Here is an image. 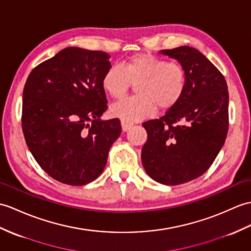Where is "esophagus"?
<instances>
[{
	"mask_svg": "<svg viewBox=\"0 0 251 251\" xmlns=\"http://www.w3.org/2000/svg\"><path fill=\"white\" fill-rule=\"evenodd\" d=\"M122 129H123V131H127L129 130L130 128L133 126L132 123H129V122H125V121H122Z\"/></svg>",
	"mask_w": 251,
	"mask_h": 251,
	"instance_id": "obj_1",
	"label": "esophagus"
}]
</instances>
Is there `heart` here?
I'll use <instances>...</instances> for the list:
<instances>
[{
    "label": "heart",
    "instance_id": "1",
    "mask_svg": "<svg viewBox=\"0 0 251 251\" xmlns=\"http://www.w3.org/2000/svg\"><path fill=\"white\" fill-rule=\"evenodd\" d=\"M131 84H136L135 96L114 103L110 113L125 122H135L152 116L157 107L173 108L183 97L187 75L178 63L168 62L150 53H137L120 66H110L104 72L101 85L115 98H123Z\"/></svg>",
    "mask_w": 251,
    "mask_h": 251
}]
</instances>
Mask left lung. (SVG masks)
I'll return each mask as SVG.
<instances>
[{"instance_id": "left-lung-1", "label": "left lung", "mask_w": 251, "mask_h": 251, "mask_svg": "<svg viewBox=\"0 0 251 251\" xmlns=\"http://www.w3.org/2000/svg\"><path fill=\"white\" fill-rule=\"evenodd\" d=\"M187 75L183 97L165 115L144 122L148 132L142 165L156 182L179 185L212 166L229 129V93L224 75L199 50L180 46L161 50Z\"/></svg>"}]
</instances>
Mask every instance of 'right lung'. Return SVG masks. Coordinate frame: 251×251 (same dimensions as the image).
Instances as JSON below:
<instances>
[{
	"label": "right lung",
	"instance_id": "right-lung-1",
	"mask_svg": "<svg viewBox=\"0 0 251 251\" xmlns=\"http://www.w3.org/2000/svg\"><path fill=\"white\" fill-rule=\"evenodd\" d=\"M103 51L69 47L35 67L23 89L22 130L43 170L63 184L96 179L122 132L119 119L102 121L101 85L111 66Z\"/></svg>",
	"mask_w": 251,
	"mask_h": 251
}]
</instances>
